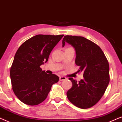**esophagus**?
Here are the masks:
<instances>
[{
  "label": "esophagus",
  "mask_w": 122,
  "mask_h": 122,
  "mask_svg": "<svg viewBox=\"0 0 122 122\" xmlns=\"http://www.w3.org/2000/svg\"><path fill=\"white\" fill-rule=\"evenodd\" d=\"M66 79V77H65V76H60V81H62L65 80Z\"/></svg>",
  "instance_id": "obj_1"
}]
</instances>
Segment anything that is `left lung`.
I'll list each match as a JSON object with an SVG mask.
<instances>
[{"label": "left lung", "mask_w": 122, "mask_h": 122, "mask_svg": "<svg viewBox=\"0 0 122 122\" xmlns=\"http://www.w3.org/2000/svg\"><path fill=\"white\" fill-rule=\"evenodd\" d=\"M65 42L75 49L77 72H82L84 76L79 82L69 78L72 85L66 93L67 98L78 108H91L103 96L109 82L108 60L98 45L85 37L67 35L63 38V47Z\"/></svg>", "instance_id": "8db88e82"}]
</instances>
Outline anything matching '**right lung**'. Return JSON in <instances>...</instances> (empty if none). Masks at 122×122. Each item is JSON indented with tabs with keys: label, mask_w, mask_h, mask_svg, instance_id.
Returning <instances> with one entry per match:
<instances>
[{
	"label": "right lung",
	"mask_w": 122,
	"mask_h": 122,
	"mask_svg": "<svg viewBox=\"0 0 122 122\" xmlns=\"http://www.w3.org/2000/svg\"><path fill=\"white\" fill-rule=\"evenodd\" d=\"M64 35H38L19 47L10 67L12 89L18 98L29 105H37L46 99L52 85L59 80L47 74L40 66L47 62L50 53Z\"/></svg>",
	"instance_id": "obj_1"
}]
</instances>
